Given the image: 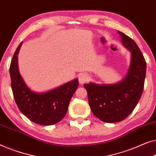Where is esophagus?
Segmentation results:
<instances>
[{
  "mask_svg": "<svg viewBox=\"0 0 156 156\" xmlns=\"http://www.w3.org/2000/svg\"><path fill=\"white\" fill-rule=\"evenodd\" d=\"M78 80H79V83H80V84H84L85 82H87V81L88 80V76L85 73L81 74V75H80V76H79Z\"/></svg>",
  "mask_w": 156,
  "mask_h": 156,
  "instance_id": "34e87169",
  "label": "esophagus"
}]
</instances>
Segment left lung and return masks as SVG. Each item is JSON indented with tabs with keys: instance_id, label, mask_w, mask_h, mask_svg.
Returning a JSON list of instances; mask_svg holds the SVG:
<instances>
[{
	"instance_id": "1",
	"label": "left lung",
	"mask_w": 156,
	"mask_h": 156,
	"mask_svg": "<svg viewBox=\"0 0 156 156\" xmlns=\"http://www.w3.org/2000/svg\"><path fill=\"white\" fill-rule=\"evenodd\" d=\"M122 43L131 52V63L126 77L114 84H84L90 107L102 122L115 123L128 117L136 106L143 93L146 62L132 39L118 31Z\"/></svg>"
}]
</instances>
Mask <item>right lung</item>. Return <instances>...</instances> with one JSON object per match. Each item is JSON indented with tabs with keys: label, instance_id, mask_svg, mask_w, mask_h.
Listing matches in <instances>:
<instances>
[{
	"label": "right lung",
	"instance_id": "right-lung-1",
	"mask_svg": "<svg viewBox=\"0 0 156 156\" xmlns=\"http://www.w3.org/2000/svg\"><path fill=\"white\" fill-rule=\"evenodd\" d=\"M22 44L17 48L10 66L15 102L21 112L32 122L47 126L55 124L66 115L70 101L78 87V78L44 93L32 91L25 84L18 69L17 54Z\"/></svg>",
	"mask_w": 156,
	"mask_h": 156
}]
</instances>
